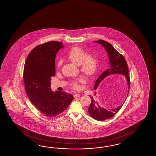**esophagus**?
<instances>
[{"label": "esophagus", "mask_w": 156, "mask_h": 156, "mask_svg": "<svg viewBox=\"0 0 156 156\" xmlns=\"http://www.w3.org/2000/svg\"><path fill=\"white\" fill-rule=\"evenodd\" d=\"M79 96H80V94H74V95H73V97H74L75 98H79Z\"/></svg>", "instance_id": "obj_1"}]
</instances>
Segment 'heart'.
Instances as JSON below:
<instances>
[{
    "label": "heart",
    "mask_w": 156,
    "mask_h": 156,
    "mask_svg": "<svg viewBox=\"0 0 156 156\" xmlns=\"http://www.w3.org/2000/svg\"><path fill=\"white\" fill-rule=\"evenodd\" d=\"M67 58L77 65H79L80 70L87 76L94 75L98 70V60L93 53H87L85 50L79 46H74L69 52ZM62 65L61 61L57 63V67H60ZM82 79L73 80L71 83V86L74 89H79V85Z\"/></svg>",
    "instance_id": "heart-1"
}]
</instances>
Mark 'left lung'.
I'll list each match as a JSON object with an SVG mask.
<instances>
[{
  "mask_svg": "<svg viewBox=\"0 0 156 156\" xmlns=\"http://www.w3.org/2000/svg\"><path fill=\"white\" fill-rule=\"evenodd\" d=\"M94 42L95 43H99L105 48L109 56L110 66L108 69L104 71L98 78V79L96 80L94 85V89L96 90L100 83L106 77L113 74H121L124 75L126 78L128 85L129 93L130 82L129 76L128 75L129 71L128 65L124 57L122 55L119 53L110 43L105 41L100 40ZM96 93H94L93 95H90L91 99V103L90 104L89 107L88 108V113H89L90 116L93 118L98 121H103L104 120L108 119L113 117L119 111L124 103L126 101V100H124V101L118 108L108 110L105 109H104L103 108H101L99 105L98 103L96 101Z\"/></svg>",
  "mask_w": 156,
  "mask_h": 156,
  "instance_id": "1",
  "label": "left lung"
}]
</instances>
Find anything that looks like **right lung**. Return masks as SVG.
I'll return each mask as SVG.
<instances>
[{
    "mask_svg": "<svg viewBox=\"0 0 156 156\" xmlns=\"http://www.w3.org/2000/svg\"><path fill=\"white\" fill-rule=\"evenodd\" d=\"M62 42L51 41L34 48L27 58L23 70L26 92L29 99L41 113L47 117L59 115L73 100L70 94L51 89V77L55 76L56 53L63 47Z\"/></svg>",
    "mask_w": 156,
    "mask_h": 156,
    "instance_id": "add662e5",
    "label": "right lung"
}]
</instances>
